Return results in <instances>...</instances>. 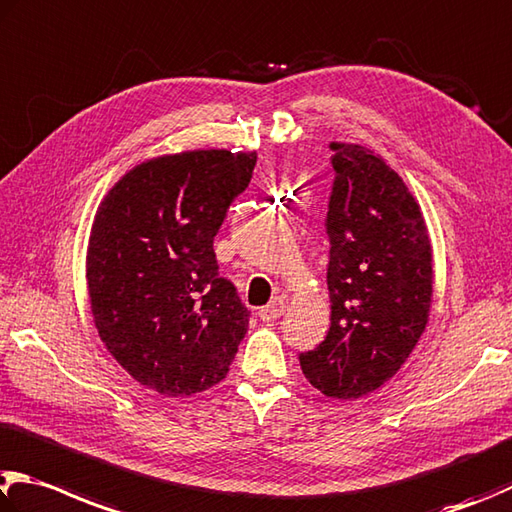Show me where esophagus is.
I'll list each match as a JSON object with an SVG mask.
<instances>
[{"label": "esophagus", "instance_id": "1", "mask_svg": "<svg viewBox=\"0 0 512 512\" xmlns=\"http://www.w3.org/2000/svg\"><path fill=\"white\" fill-rule=\"evenodd\" d=\"M284 309H286V302L282 300V297H275L273 302H268L266 306H262V309H259V320L273 322V320L280 318V315L284 313Z\"/></svg>", "mask_w": 512, "mask_h": 512}]
</instances>
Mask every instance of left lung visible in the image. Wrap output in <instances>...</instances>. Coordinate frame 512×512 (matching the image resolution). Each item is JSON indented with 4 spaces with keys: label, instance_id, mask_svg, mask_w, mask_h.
Here are the masks:
<instances>
[{
    "label": "left lung",
    "instance_id": "1",
    "mask_svg": "<svg viewBox=\"0 0 512 512\" xmlns=\"http://www.w3.org/2000/svg\"><path fill=\"white\" fill-rule=\"evenodd\" d=\"M331 150V327L300 353V365L324 396L356 401L389 383L423 336L432 246L421 208L392 167L360 145Z\"/></svg>",
    "mask_w": 512,
    "mask_h": 512
}]
</instances>
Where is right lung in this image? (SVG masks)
Returning a JSON list of instances; mask_svg holds the SVG:
<instances>
[{
  "label": "right lung",
  "instance_id": "1",
  "mask_svg": "<svg viewBox=\"0 0 512 512\" xmlns=\"http://www.w3.org/2000/svg\"><path fill=\"white\" fill-rule=\"evenodd\" d=\"M255 163V152L228 150L159 156L129 170L96 212L87 286L98 336L163 396L224 380L246 336L250 313L212 244Z\"/></svg>",
  "mask_w": 512,
  "mask_h": 512
}]
</instances>
